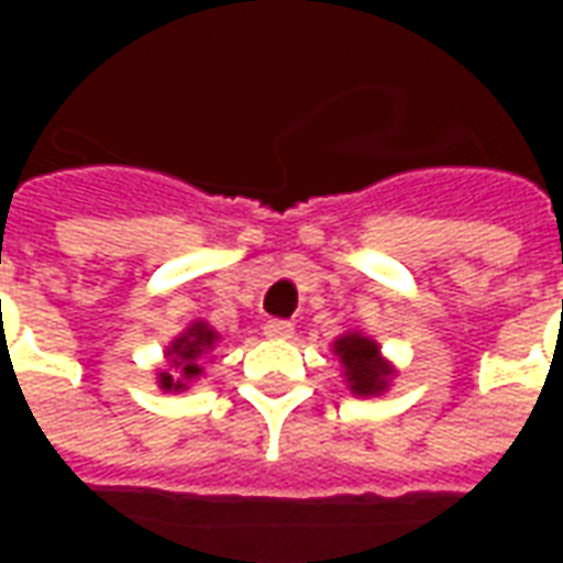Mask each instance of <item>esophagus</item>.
I'll return each instance as SVG.
<instances>
[{
  "label": "esophagus",
  "mask_w": 563,
  "mask_h": 563,
  "mask_svg": "<svg viewBox=\"0 0 563 563\" xmlns=\"http://www.w3.org/2000/svg\"><path fill=\"white\" fill-rule=\"evenodd\" d=\"M295 325L292 322H286V319H268L265 322V338H274V341H286V338H292Z\"/></svg>",
  "instance_id": "1"
}]
</instances>
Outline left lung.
<instances>
[{
	"instance_id": "left-lung-1",
	"label": "left lung",
	"mask_w": 563,
	"mask_h": 563,
	"mask_svg": "<svg viewBox=\"0 0 563 563\" xmlns=\"http://www.w3.org/2000/svg\"><path fill=\"white\" fill-rule=\"evenodd\" d=\"M334 355L341 358L343 379L353 395H383L389 389L391 365L379 355V346L358 331H346L334 341Z\"/></svg>"
}]
</instances>
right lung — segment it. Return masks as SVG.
Returning a JSON list of instances; mask_svg holds the SVG:
<instances>
[{"instance_id":"1","label":"right lung","mask_w":563,"mask_h":563,"mask_svg":"<svg viewBox=\"0 0 563 563\" xmlns=\"http://www.w3.org/2000/svg\"><path fill=\"white\" fill-rule=\"evenodd\" d=\"M220 341V334L210 329L208 322H192L189 329L174 338L172 346L165 350L168 371H159V389L184 391L189 379H198L205 371V358L213 353V343Z\"/></svg>"}]
</instances>
